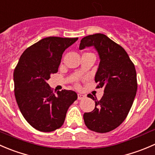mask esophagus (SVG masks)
<instances>
[{"label":"esophagus","mask_w":155,"mask_h":155,"mask_svg":"<svg viewBox=\"0 0 155 155\" xmlns=\"http://www.w3.org/2000/svg\"><path fill=\"white\" fill-rule=\"evenodd\" d=\"M84 98H86L85 95H83L81 94V93H78V99H79V100L84 99Z\"/></svg>","instance_id":"obj_1"}]
</instances>
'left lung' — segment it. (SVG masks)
Listing matches in <instances>:
<instances>
[{"label": "left lung", "instance_id": "left-lung-1", "mask_svg": "<svg viewBox=\"0 0 155 155\" xmlns=\"http://www.w3.org/2000/svg\"><path fill=\"white\" fill-rule=\"evenodd\" d=\"M93 47L99 54V68L95 81L104 94L95 101V108L84 113L86 126L92 131L108 133L120 126L127 116L137 91L136 71L124 49L103 34H95L82 38L79 49Z\"/></svg>", "mask_w": 155, "mask_h": 155}]
</instances>
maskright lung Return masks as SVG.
<instances>
[{"mask_svg": "<svg viewBox=\"0 0 155 155\" xmlns=\"http://www.w3.org/2000/svg\"><path fill=\"white\" fill-rule=\"evenodd\" d=\"M78 38L49 37L27 48L13 72L14 93L28 123L41 132L62 126L70 105L78 99L72 90L54 94L47 81L58 71L64 51Z\"/></svg>", "mask_w": 155, "mask_h": 155, "instance_id": "obj_1", "label": "right lung"}]
</instances>
